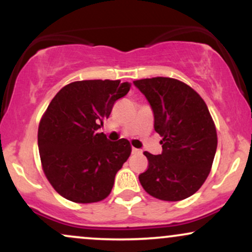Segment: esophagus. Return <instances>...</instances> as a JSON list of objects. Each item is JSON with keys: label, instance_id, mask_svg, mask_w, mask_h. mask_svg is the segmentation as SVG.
Instances as JSON below:
<instances>
[{"label": "esophagus", "instance_id": "obj_1", "mask_svg": "<svg viewBox=\"0 0 252 252\" xmlns=\"http://www.w3.org/2000/svg\"><path fill=\"white\" fill-rule=\"evenodd\" d=\"M131 152L134 153V154H137V153H141V150H140V149H137V148H132V149H131Z\"/></svg>", "mask_w": 252, "mask_h": 252}]
</instances>
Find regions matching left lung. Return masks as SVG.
Segmentation results:
<instances>
[{
	"mask_svg": "<svg viewBox=\"0 0 252 252\" xmlns=\"http://www.w3.org/2000/svg\"><path fill=\"white\" fill-rule=\"evenodd\" d=\"M154 114V129L162 136V153L144 152L148 169L138 175L148 194L179 201L201 187L217 150V131L198 94L180 80L156 77L135 80Z\"/></svg>",
	"mask_w": 252,
	"mask_h": 252,
	"instance_id": "8db88e82",
	"label": "left lung"
}]
</instances>
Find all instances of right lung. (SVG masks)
I'll use <instances>...</instances> for the list:
<instances>
[{"instance_id": "obj_1", "label": "right lung", "mask_w": 252, "mask_h": 252, "mask_svg": "<svg viewBox=\"0 0 252 252\" xmlns=\"http://www.w3.org/2000/svg\"><path fill=\"white\" fill-rule=\"evenodd\" d=\"M129 90L121 80H82L63 86L48 105L37 131L40 158L46 178L67 200L97 202L111 192L131 146L97 130Z\"/></svg>"}]
</instances>
